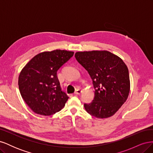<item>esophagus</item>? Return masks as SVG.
Segmentation results:
<instances>
[{
    "instance_id": "34e87169",
    "label": "esophagus",
    "mask_w": 153,
    "mask_h": 153,
    "mask_svg": "<svg viewBox=\"0 0 153 153\" xmlns=\"http://www.w3.org/2000/svg\"><path fill=\"white\" fill-rule=\"evenodd\" d=\"M81 92H82V90L80 89H77V90L75 92V94H76V95L80 94Z\"/></svg>"
}]
</instances>
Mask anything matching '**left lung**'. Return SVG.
Masks as SVG:
<instances>
[{"mask_svg":"<svg viewBox=\"0 0 153 153\" xmlns=\"http://www.w3.org/2000/svg\"><path fill=\"white\" fill-rule=\"evenodd\" d=\"M75 57L89 73L95 89L94 100L84 104L85 110L97 118L112 116L129 95L130 82L126 65L108 51L78 52Z\"/></svg>","mask_w":153,"mask_h":153,"instance_id":"obj_1","label":"left lung"}]
</instances>
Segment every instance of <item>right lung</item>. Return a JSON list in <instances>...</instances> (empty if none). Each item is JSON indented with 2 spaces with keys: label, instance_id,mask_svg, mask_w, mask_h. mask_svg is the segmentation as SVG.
<instances>
[{
  "label": "right lung",
  "instance_id": "1",
  "mask_svg": "<svg viewBox=\"0 0 153 153\" xmlns=\"http://www.w3.org/2000/svg\"><path fill=\"white\" fill-rule=\"evenodd\" d=\"M73 52L55 50L36 55L22 70L18 87L22 98L35 113L51 115L59 112L69 97L61 89L57 72Z\"/></svg>",
  "mask_w": 153,
  "mask_h": 153
}]
</instances>
